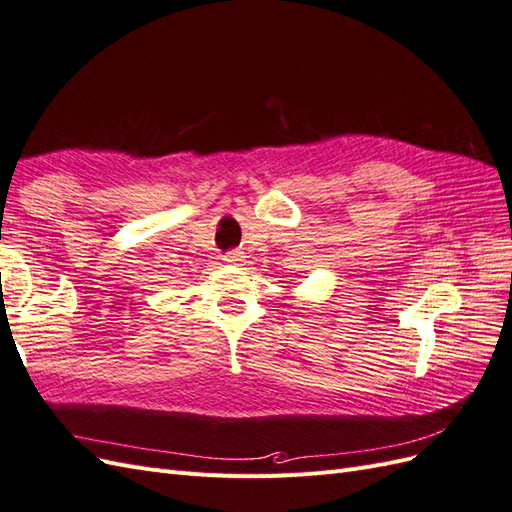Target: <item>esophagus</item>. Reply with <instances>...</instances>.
<instances>
[{
	"label": "esophagus",
	"mask_w": 512,
	"mask_h": 512,
	"mask_svg": "<svg viewBox=\"0 0 512 512\" xmlns=\"http://www.w3.org/2000/svg\"><path fill=\"white\" fill-rule=\"evenodd\" d=\"M243 254L241 252H237V250H232V252H228L226 256H224V260L228 262V265H239V262H243Z\"/></svg>",
	"instance_id": "34e87169"
}]
</instances>
